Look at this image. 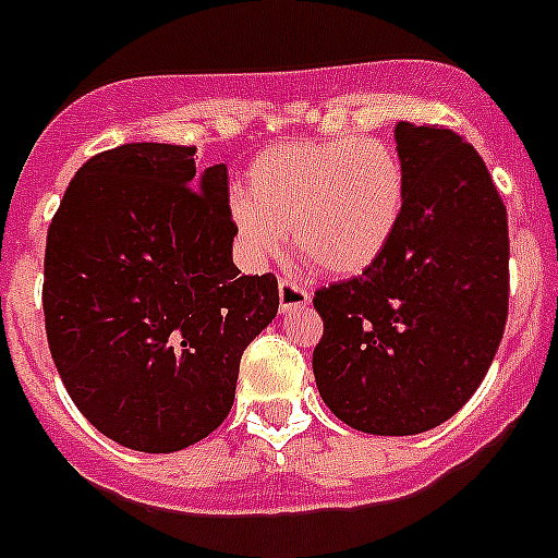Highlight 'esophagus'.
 I'll return each mask as SVG.
<instances>
[{
  "label": "esophagus",
  "mask_w": 558,
  "mask_h": 558,
  "mask_svg": "<svg viewBox=\"0 0 558 558\" xmlns=\"http://www.w3.org/2000/svg\"><path fill=\"white\" fill-rule=\"evenodd\" d=\"M306 304H310V290L304 284L293 282V279H279V306H282V313L304 310Z\"/></svg>",
  "instance_id": "34e87169"
}]
</instances>
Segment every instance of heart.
<instances>
[{"label": "heart", "instance_id": "obj_1", "mask_svg": "<svg viewBox=\"0 0 558 558\" xmlns=\"http://www.w3.org/2000/svg\"><path fill=\"white\" fill-rule=\"evenodd\" d=\"M229 218L243 254L265 263L293 240L306 265L354 276L385 254L407 204V168L376 135L295 141L259 151Z\"/></svg>", "mask_w": 558, "mask_h": 558}]
</instances>
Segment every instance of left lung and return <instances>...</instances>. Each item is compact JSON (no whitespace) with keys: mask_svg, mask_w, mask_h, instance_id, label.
<instances>
[{"mask_svg":"<svg viewBox=\"0 0 558 558\" xmlns=\"http://www.w3.org/2000/svg\"><path fill=\"white\" fill-rule=\"evenodd\" d=\"M407 204L390 245L320 288L313 371L326 407L381 437L446 423L487 376L509 315V223L487 166L453 130L396 124Z\"/></svg>","mask_w":558,"mask_h":558,"instance_id":"obj_1","label":"left lung"}]
</instances>
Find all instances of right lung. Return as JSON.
I'll return each mask as SVG.
<instances>
[{"label": "right lung", "mask_w": 558, "mask_h": 558, "mask_svg": "<svg viewBox=\"0 0 558 558\" xmlns=\"http://www.w3.org/2000/svg\"><path fill=\"white\" fill-rule=\"evenodd\" d=\"M196 146L90 157L49 223L44 318L71 401L105 437L187 448L227 421L245 345L276 318L274 274L232 263L227 166Z\"/></svg>", "instance_id": "obj_1"}]
</instances>
